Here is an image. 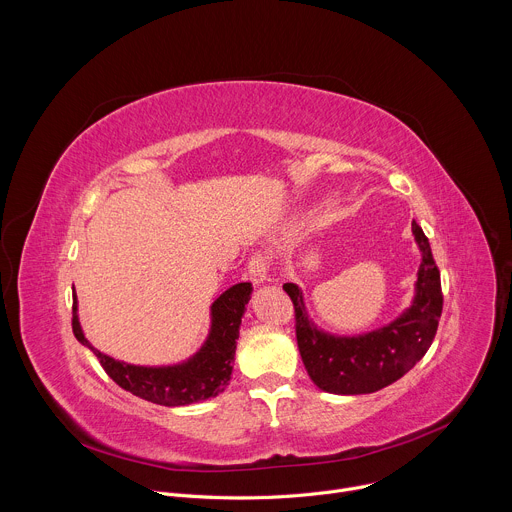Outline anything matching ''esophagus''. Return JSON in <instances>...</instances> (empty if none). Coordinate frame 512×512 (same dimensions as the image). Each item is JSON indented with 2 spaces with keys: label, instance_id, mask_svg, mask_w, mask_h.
<instances>
[{
  "label": "esophagus",
  "instance_id": "1",
  "mask_svg": "<svg viewBox=\"0 0 512 512\" xmlns=\"http://www.w3.org/2000/svg\"><path fill=\"white\" fill-rule=\"evenodd\" d=\"M247 275L249 279L253 281V285H261L267 281V275H269V261L265 255L257 253L249 259V265H247Z\"/></svg>",
  "mask_w": 512,
  "mask_h": 512
}]
</instances>
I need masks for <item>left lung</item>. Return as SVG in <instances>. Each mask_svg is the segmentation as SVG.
<instances>
[{"label": "left lung", "instance_id": "1", "mask_svg": "<svg viewBox=\"0 0 512 512\" xmlns=\"http://www.w3.org/2000/svg\"><path fill=\"white\" fill-rule=\"evenodd\" d=\"M411 229L421 251L415 298L411 308L379 330L360 336L322 332L308 318L302 289L296 283H283L285 294L294 304L296 338L304 367L322 391L336 395L381 391L409 373L431 346L444 308L440 269L421 227L413 221Z\"/></svg>", "mask_w": 512, "mask_h": 512}]
</instances>
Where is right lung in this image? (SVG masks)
<instances>
[{
  "label": "right lung",
  "instance_id": "obj_1",
  "mask_svg": "<svg viewBox=\"0 0 512 512\" xmlns=\"http://www.w3.org/2000/svg\"><path fill=\"white\" fill-rule=\"evenodd\" d=\"M251 291V283H237L229 287L221 298H216L210 306L212 320L206 342L194 356L180 364H172V367H137V364L115 360L93 348L79 322L77 296H72L75 298V304H72V332H75L81 344L93 350L105 373L121 389L164 407L190 405L216 397L229 385L239 326L251 300Z\"/></svg>",
  "mask_w": 512,
  "mask_h": 512
}]
</instances>
